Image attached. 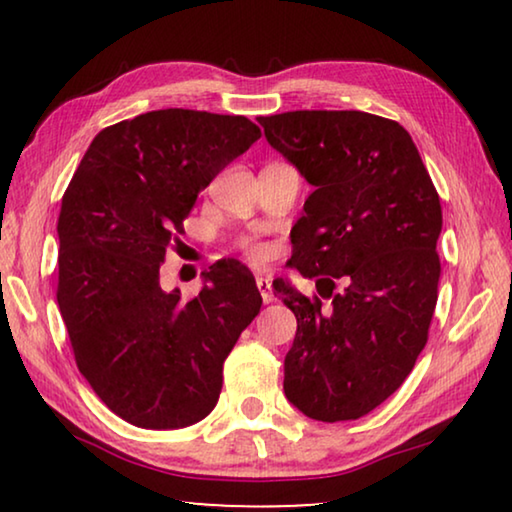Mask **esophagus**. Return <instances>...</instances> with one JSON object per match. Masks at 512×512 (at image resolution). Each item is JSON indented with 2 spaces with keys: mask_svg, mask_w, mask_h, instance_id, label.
I'll list each match as a JSON object with an SVG mask.
<instances>
[{
  "mask_svg": "<svg viewBox=\"0 0 512 512\" xmlns=\"http://www.w3.org/2000/svg\"><path fill=\"white\" fill-rule=\"evenodd\" d=\"M257 289H259V296H262V300L266 302H273V287H271V280L268 277H257Z\"/></svg>",
  "mask_w": 512,
  "mask_h": 512,
  "instance_id": "obj_1",
  "label": "esophagus"
}]
</instances>
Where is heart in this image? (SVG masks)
Wrapping results in <instances>:
<instances>
[{"mask_svg": "<svg viewBox=\"0 0 512 512\" xmlns=\"http://www.w3.org/2000/svg\"><path fill=\"white\" fill-rule=\"evenodd\" d=\"M248 255H250V259H255V262H259V259H264L266 250H264V246L250 244V246H248Z\"/></svg>", "mask_w": 512, "mask_h": 512, "instance_id": "heart-1", "label": "heart"}]
</instances>
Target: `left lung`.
I'll return each mask as SVG.
<instances>
[{"label": "left lung", "instance_id": "left-lung-1", "mask_svg": "<svg viewBox=\"0 0 512 512\" xmlns=\"http://www.w3.org/2000/svg\"><path fill=\"white\" fill-rule=\"evenodd\" d=\"M257 121L314 185L291 230L289 264L332 298L325 307L273 282L298 320L284 395L311 420H357L402 386L427 343L440 280L438 192L393 119L293 110ZM341 276L346 289L334 294Z\"/></svg>", "mask_w": 512, "mask_h": 512}]
</instances>
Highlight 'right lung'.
<instances>
[{
    "mask_svg": "<svg viewBox=\"0 0 512 512\" xmlns=\"http://www.w3.org/2000/svg\"><path fill=\"white\" fill-rule=\"evenodd\" d=\"M262 131L241 115L167 108L103 128L58 216V307L76 366L121 420L183 429L219 402L223 361L262 307L230 262L192 300L164 291L160 264L196 196Z\"/></svg>",
    "mask_w": 512,
    "mask_h": 512,
    "instance_id": "1",
    "label": "right lung"
}]
</instances>
